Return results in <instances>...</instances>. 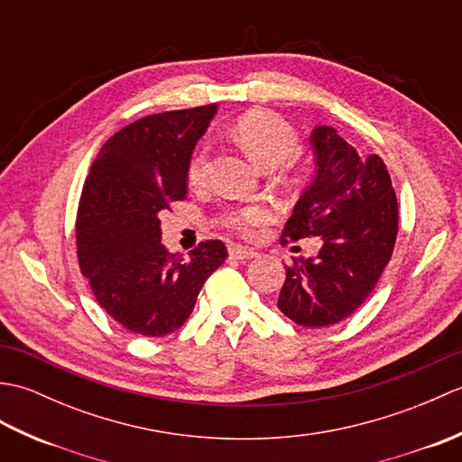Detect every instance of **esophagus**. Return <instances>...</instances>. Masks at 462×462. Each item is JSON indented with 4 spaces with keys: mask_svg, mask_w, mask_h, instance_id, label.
<instances>
[{
    "mask_svg": "<svg viewBox=\"0 0 462 462\" xmlns=\"http://www.w3.org/2000/svg\"><path fill=\"white\" fill-rule=\"evenodd\" d=\"M256 256H258V254L250 250V248H244V246H232L230 248V258H234V260H252Z\"/></svg>",
    "mask_w": 462,
    "mask_h": 462,
    "instance_id": "obj_1",
    "label": "esophagus"
}]
</instances>
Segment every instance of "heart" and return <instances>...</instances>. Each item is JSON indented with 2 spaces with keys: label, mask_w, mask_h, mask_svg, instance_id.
I'll list each match as a JSON object with an SVG mask.
<instances>
[{
  "label": "heart",
  "mask_w": 462,
  "mask_h": 462,
  "mask_svg": "<svg viewBox=\"0 0 462 462\" xmlns=\"http://www.w3.org/2000/svg\"><path fill=\"white\" fill-rule=\"evenodd\" d=\"M232 133L234 139L248 152L250 159L263 166V169H273V166L286 161L298 149L296 129L282 115L266 109H254L238 116ZM208 174L210 151L208 144H200L190 154L189 166H186V179H189L192 186H202L208 180ZM290 174L293 176V169H290ZM268 218L270 210L266 206L250 204L222 214L220 224L228 230L244 234V236H252L258 226L268 222Z\"/></svg>",
  "instance_id": "obj_1"
}]
</instances>
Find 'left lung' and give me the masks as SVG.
Masks as SVG:
<instances>
[{
	"mask_svg": "<svg viewBox=\"0 0 462 462\" xmlns=\"http://www.w3.org/2000/svg\"><path fill=\"white\" fill-rule=\"evenodd\" d=\"M316 179L283 226L282 244L319 236L316 258L286 266L278 308L303 328L349 318L391 260L399 228L397 196L381 156H361L333 126L311 133Z\"/></svg>",
	"mask_w": 462,
	"mask_h": 462,
	"instance_id": "1",
	"label": "left lung"
}]
</instances>
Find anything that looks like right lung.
I'll return each mask as SVG.
<instances>
[{
  "label": "right lung",
  "instance_id": "obj_1",
  "mask_svg": "<svg viewBox=\"0 0 462 462\" xmlns=\"http://www.w3.org/2000/svg\"><path fill=\"white\" fill-rule=\"evenodd\" d=\"M216 105L149 115L103 144L77 208V258L99 306L125 329L162 337L194 310L210 273L228 258L206 240L189 258L161 244V216L184 200L186 166Z\"/></svg>",
  "mask_w": 462,
  "mask_h": 462
}]
</instances>
